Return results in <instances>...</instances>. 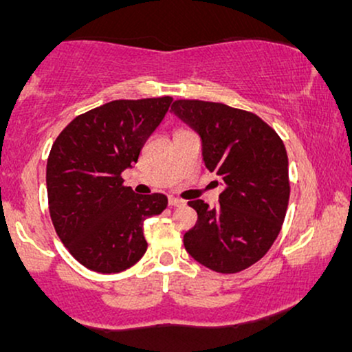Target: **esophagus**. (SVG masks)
Masks as SVG:
<instances>
[{"label": "esophagus", "mask_w": 352, "mask_h": 352, "mask_svg": "<svg viewBox=\"0 0 352 352\" xmlns=\"http://www.w3.org/2000/svg\"><path fill=\"white\" fill-rule=\"evenodd\" d=\"M168 205H170V207H182V205H185V201L175 199V197H168Z\"/></svg>", "instance_id": "34e87169"}]
</instances>
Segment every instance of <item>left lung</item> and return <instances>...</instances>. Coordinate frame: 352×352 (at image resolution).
<instances>
[{"label": "left lung", "mask_w": 352, "mask_h": 352, "mask_svg": "<svg viewBox=\"0 0 352 352\" xmlns=\"http://www.w3.org/2000/svg\"><path fill=\"white\" fill-rule=\"evenodd\" d=\"M172 111L200 135L205 167L223 185L217 207L188 201L199 220L185 233V250L217 273L246 270L272 248L285 221L289 200L285 144L260 117L241 109L184 99L175 100Z\"/></svg>", "instance_id": "obj_1"}]
</instances>
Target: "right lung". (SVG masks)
I'll return each instance as SVG.
<instances>
[{"label":"right lung","instance_id":"obj_1","mask_svg":"<svg viewBox=\"0 0 352 352\" xmlns=\"http://www.w3.org/2000/svg\"><path fill=\"white\" fill-rule=\"evenodd\" d=\"M172 100H112L76 117L52 144L46 167L52 225L92 272L135 265L147 250L144 220L167 208L164 193L137 195L120 175L139 160Z\"/></svg>","mask_w":352,"mask_h":352}]
</instances>
